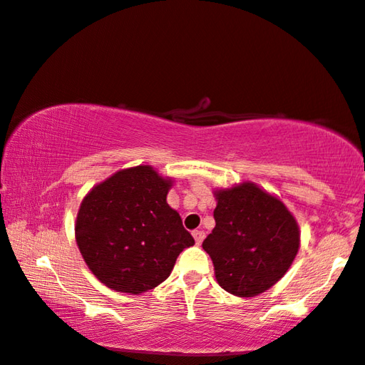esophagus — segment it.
<instances>
[{"mask_svg":"<svg viewBox=\"0 0 365 365\" xmlns=\"http://www.w3.org/2000/svg\"><path fill=\"white\" fill-rule=\"evenodd\" d=\"M193 237H195L196 245H201V242L205 240V232L203 230H193Z\"/></svg>","mask_w":365,"mask_h":365,"instance_id":"esophagus-1","label":"esophagus"}]
</instances>
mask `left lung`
Returning <instances> with one entry per match:
<instances>
[{
  "instance_id": "obj_1",
  "label": "left lung",
  "mask_w": 365,
  "mask_h": 365,
  "mask_svg": "<svg viewBox=\"0 0 365 365\" xmlns=\"http://www.w3.org/2000/svg\"><path fill=\"white\" fill-rule=\"evenodd\" d=\"M216 227L203 248L224 291L255 297L274 286L296 258L300 230L284 203L252 182L214 192Z\"/></svg>"
}]
</instances>
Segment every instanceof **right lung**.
<instances>
[{
    "instance_id": "1",
    "label": "right lung",
    "mask_w": 365,
    "mask_h": 365,
    "mask_svg": "<svg viewBox=\"0 0 365 365\" xmlns=\"http://www.w3.org/2000/svg\"><path fill=\"white\" fill-rule=\"evenodd\" d=\"M172 178L151 165L115 172L84 196L76 244L86 264L107 287L141 294L170 276L177 257L195 245L182 217L167 205Z\"/></svg>"
}]
</instances>
